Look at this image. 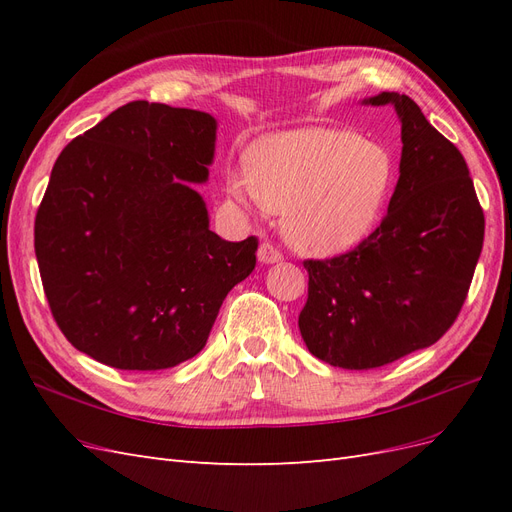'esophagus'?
Listing matches in <instances>:
<instances>
[{
	"mask_svg": "<svg viewBox=\"0 0 512 512\" xmlns=\"http://www.w3.org/2000/svg\"><path fill=\"white\" fill-rule=\"evenodd\" d=\"M258 260L262 262V265H273V262L284 260V256L273 243L265 241V243H260V247H258Z\"/></svg>",
	"mask_w": 512,
	"mask_h": 512,
	"instance_id": "34e87169",
	"label": "esophagus"
}]
</instances>
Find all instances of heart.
<instances>
[{
	"label": "heart",
	"mask_w": 512,
	"mask_h": 512,
	"mask_svg": "<svg viewBox=\"0 0 512 512\" xmlns=\"http://www.w3.org/2000/svg\"><path fill=\"white\" fill-rule=\"evenodd\" d=\"M395 179L391 153L359 134L301 128L262 138L228 173L243 203L284 211L286 237L312 254L361 243L380 218Z\"/></svg>",
	"instance_id": "1"
}]
</instances>
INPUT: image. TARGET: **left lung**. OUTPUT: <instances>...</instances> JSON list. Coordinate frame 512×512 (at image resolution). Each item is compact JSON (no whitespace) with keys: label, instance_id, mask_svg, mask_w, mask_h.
Segmentation results:
<instances>
[{"label":"left lung","instance_id":"left-lung-1","mask_svg":"<svg viewBox=\"0 0 512 512\" xmlns=\"http://www.w3.org/2000/svg\"><path fill=\"white\" fill-rule=\"evenodd\" d=\"M393 104L401 121L399 179L380 226L354 250L305 260L307 303L299 329L316 359L374 369L436 344L468 297L483 250L485 215L459 149L408 96Z\"/></svg>","mask_w":512,"mask_h":512}]
</instances>
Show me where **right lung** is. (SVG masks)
<instances>
[{
    "instance_id": "obj_1",
    "label": "right lung",
    "mask_w": 512,
    "mask_h": 512,
    "mask_svg": "<svg viewBox=\"0 0 512 512\" xmlns=\"http://www.w3.org/2000/svg\"><path fill=\"white\" fill-rule=\"evenodd\" d=\"M218 121L136 100L59 153L34 247L61 333L115 369L175 367L205 348L226 294L256 267L258 239L209 230Z\"/></svg>"
}]
</instances>
